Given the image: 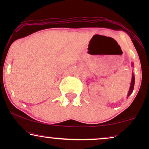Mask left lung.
<instances>
[{"mask_svg": "<svg viewBox=\"0 0 149 149\" xmlns=\"http://www.w3.org/2000/svg\"><path fill=\"white\" fill-rule=\"evenodd\" d=\"M132 66H134V64H133V63H132ZM134 83H135V77H134V73L132 72L131 84H130V90H129V92H128V94H127V97H129L130 95L132 94V92H133V90H134Z\"/></svg>", "mask_w": 149, "mask_h": 149, "instance_id": "left-lung-1", "label": "left lung"}]
</instances>
